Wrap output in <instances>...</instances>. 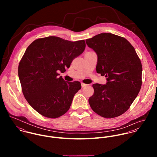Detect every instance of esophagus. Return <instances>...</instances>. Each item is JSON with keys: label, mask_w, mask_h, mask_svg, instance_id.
I'll list each match as a JSON object with an SVG mask.
<instances>
[{"label": "esophagus", "mask_w": 157, "mask_h": 157, "mask_svg": "<svg viewBox=\"0 0 157 157\" xmlns=\"http://www.w3.org/2000/svg\"><path fill=\"white\" fill-rule=\"evenodd\" d=\"M81 85H82V88H84V87H85V86H87L86 84H85V83H82Z\"/></svg>", "instance_id": "1"}]
</instances>
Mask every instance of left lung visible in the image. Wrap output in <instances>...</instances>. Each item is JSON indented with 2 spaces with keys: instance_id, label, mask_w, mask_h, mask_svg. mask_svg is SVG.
Listing matches in <instances>:
<instances>
[{
  "instance_id": "left-lung-1",
  "label": "left lung",
  "mask_w": 157,
  "mask_h": 157,
  "mask_svg": "<svg viewBox=\"0 0 157 157\" xmlns=\"http://www.w3.org/2000/svg\"><path fill=\"white\" fill-rule=\"evenodd\" d=\"M86 43L97 55V72L107 77L106 85H92L90 106L105 118L120 116L129 108L141 89L140 59L125 38L111 33L97 34Z\"/></svg>"
}]
</instances>
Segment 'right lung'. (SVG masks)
<instances>
[{"label": "right lung", "instance_id": "obj_1", "mask_svg": "<svg viewBox=\"0 0 157 157\" xmlns=\"http://www.w3.org/2000/svg\"><path fill=\"white\" fill-rule=\"evenodd\" d=\"M85 47L83 40L71 42L49 36L35 40L27 48L18 75L25 99L37 112L56 118L69 110L81 84L65 81L58 72H65Z\"/></svg>", "mask_w": 157, "mask_h": 157}]
</instances>
